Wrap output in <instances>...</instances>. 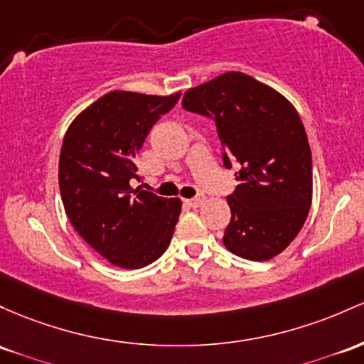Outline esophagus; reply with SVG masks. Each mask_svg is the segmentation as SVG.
<instances>
[{
    "mask_svg": "<svg viewBox=\"0 0 364 364\" xmlns=\"http://www.w3.org/2000/svg\"><path fill=\"white\" fill-rule=\"evenodd\" d=\"M203 202H205V197H203V195H198V197L190 198V200H186V203H188L190 207H193V209H197V207H200Z\"/></svg>",
    "mask_w": 364,
    "mask_h": 364,
    "instance_id": "1",
    "label": "esophagus"
}]
</instances>
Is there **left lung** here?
<instances>
[{"mask_svg":"<svg viewBox=\"0 0 364 364\" xmlns=\"http://www.w3.org/2000/svg\"><path fill=\"white\" fill-rule=\"evenodd\" d=\"M183 109L214 119L223 162L240 164L228 197L231 221L223 243L249 261H267L299 235L313 200L307 134L292 103L243 72L191 87Z\"/></svg>","mask_w":364,"mask_h":364,"instance_id":"obj_1","label":"left lung"}]
</instances>
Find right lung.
<instances>
[{"instance_id":"obj_1","label":"right lung","mask_w":364,"mask_h":364,"mask_svg":"<svg viewBox=\"0 0 364 364\" xmlns=\"http://www.w3.org/2000/svg\"><path fill=\"white\" fill-rule=\"evenodd\" d=\"M169 97L110 91L72 121L62 143L63 209L87 245L110 264L138 269L157 261L173 238L179 198L131 188L151 126L176 105Z\"/></svg>"}]
</instances>
